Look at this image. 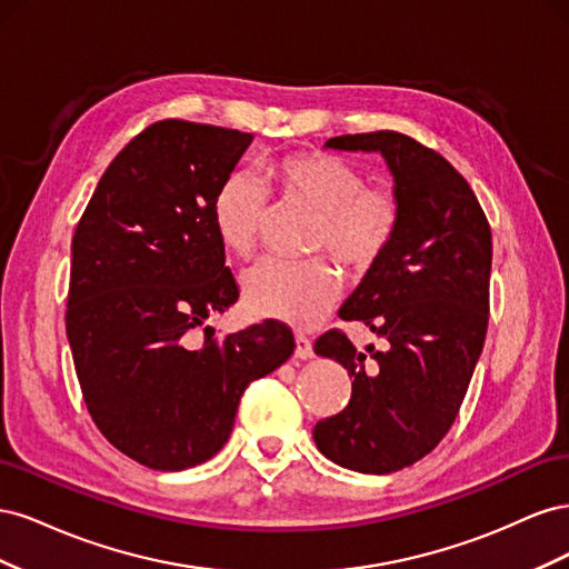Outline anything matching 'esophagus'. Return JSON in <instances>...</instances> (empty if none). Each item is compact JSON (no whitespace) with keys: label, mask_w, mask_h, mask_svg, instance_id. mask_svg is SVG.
<instances>
[{"label":"esophagus","mask_w":569,"mask_h":569,"mask_svg":"<svg viewBox=\"0 0 569 569\" xmlns=\"http://www.w3.org/2000/svg\"><path fill=\"white\" fill-rule=\"evenodd\" d=\"M295 343H297V349H295V353H297V358H311L313 356V343H311V339L308 337H303V335H297L295 337Z\"/></svg>","instance_id":"esophagus-1"}]
</instances>
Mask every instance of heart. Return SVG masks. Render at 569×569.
<instances>
[{"label":"heart","mask_w":569,"mask_h":569,"mask_svg":"<svg viewBox=\"0 0 569 569\" xmlns=\"http://www.w3.org/2000/svg\"><path fill=\"white\" fill-rule=\"evenodd\" d=\"M280 199L318 213L311 251L325 253L349 274H366L399 237L403 201L391 184H368L356 163L325 151L289 153L270 163ZM268 194L251 173H230L213 197V226L232 256L249 258L261 237ZM249 313L311 327L339 295V274L327 258L266 261L242 278Z\"/></svg>","instance_id":"1"}]
</instances>
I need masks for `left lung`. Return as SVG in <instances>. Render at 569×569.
<instances>
[{"label":"left lung","mask_w":569,"mask_h":569,"mask_svg":"<svg viewBox=\"0 0 569 569\" xmlns=\"http://www.w3.org/2000/svg\"><path fill=\"white\" fill-rule=\"evenodd\" d=\"M330 149L380 151L403 201L399 237L343 303L389 349L360 353L327 330L316 353L347 368L351 399L313 427L341 468L389 475L418 462L458 418L489 325L491 228L458 170L439 151L393 130L341 134Z\"/></svg>","instance_id":"left-lung-1"}]
</instances>
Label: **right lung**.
Instances as JSON below:
<instances>
[{
	"label": "right lung",
	"instance_id": "obj_1",
	"mask_svg": "<svg viewBox=\"0 0 569 569\" xmlns=\"http://www.w3.org/2000/svg\"><path fill=\"white\" fill-rule=\"evenodd\" d=\"M249 144V132L157 120L118 151L73 234L66 332L82 399L109 443L151 470L213 458L244 389L295 351L280 320L193 341L239 297L213 197Z\"/></svg>",
	"mask_w": 569,
	"mask_h": 569
}]
</instances>
